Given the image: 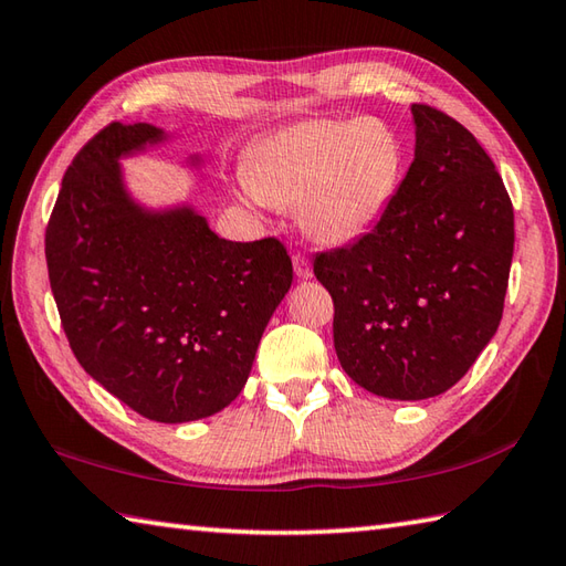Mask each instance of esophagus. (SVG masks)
I'll return each mask as SVG.
<instances>
[{"mask_svg":"<svg viewBox=\"0 0 566 566\" xmlns=\"http://www.w3.org/2000/svg\"><path fill=\"white\" fill-rule=\"evenodd\" d=\"M292 262H294V272H296L298 280H312V264H308L306 254L296 252L294 258H292Z\"/></svg>","mask_w":566,"mask_h":566,"instance_id":"obj_1","label":"esophagus"}]
</instances>
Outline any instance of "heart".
Instances as JSON below:
<instances>
[{
	"label": "heart",
	"mask_w": 566,
	"mask_h": 566,
	"mask_svg": "<svg viewBox=\"0 0 566 566\" xmlns=\"http://www.w3.org/2000/svg\"><path fill=\"white\" fill-rule=\"evenodd\" d=\"M402 144L380 119H304L254 149L248 181L262 201L296 206L308 235L343 245L368 232L390 206Z\"/></svg>",
	"instance_id": "obj_1"
}]
</instances>
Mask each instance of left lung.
<instances>
[{
    "mask_svg": "<svg viewBox=\"0 0 566 566\" xmlns=\"http://www.w3.org/2000/svg\"><path fill=\"white\" fill-rule=\"evenodd\" d=\"M415 161L390 206L346 248L318 252L343 370L390 400L457 385L495 336L511 276V196L471 132L415 103Z\"/></svg>",
    "mask_w": 566,
    "mask_h": 566,
    "instance_id": "obj_1",
    "label": "left lung"
}]
</instances>
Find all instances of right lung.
<instances>
[{
    "instance_id": "right-lung-1",
    "label": "right lung",
    "mask_w": 566,
    "mask_h": 566,
    "mask_svg": "<svg viewBox=\"0 0 566 566\" xmlns=\"http://www.w3.org/2000/svg\"><path fill=\"white\" fill-rule=\"evenodd\" d=\"M159 139L147 122H109L75 154L46 226V264L85 373L142 417L176 424L240 395L294 270L276 238L230 242L191 208L132 203L117 159Z\"/></svg>"
}]
</instances>
